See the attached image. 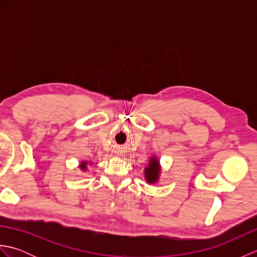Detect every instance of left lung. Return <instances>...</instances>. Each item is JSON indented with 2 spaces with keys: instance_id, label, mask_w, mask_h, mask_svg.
<instances>
[{
  "instance_id": "obj_1",
  "label": "left lung",
  "mask_w": 257,
  "mask_h": 257,
  "mask_svg": "<svg viewBox=\"0 0 257 257\" xmlns=\"http://www.w3.org/2000/svg\"><path fill=\"white\" fill-rule=\"evenodd\" d=\"M159 161H158L156 158H152L148 168H146L145 170L147 181L150 183L156 182L158 180V177H159Z\"/></svg>"
}]
</instances>
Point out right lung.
Here are the masks:
<instances>
[{
    "label": "right lung",
    "mask_w": 257,
    "mask_h": 257,
    "mask_svg": "<svg viewBox=\"0 0 257 257\" xmlns=\"http://www.w3.org/2000/svg\"><path fill=\"white\" fill-rule=\"evenodd\" d=\"M80 168H81V169H83V170H85V169H86V162H83V163H81V166H80Z\"/></svg>",
    "instance_id": "right-lung-1"
}]
</instances>
